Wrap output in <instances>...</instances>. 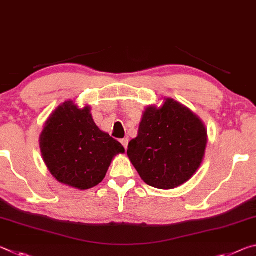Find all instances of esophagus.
<instances>
[{
  "mask_svg": "<svg viewBox=\"0 0 256 256\" xmlns=\"http://www.w3.org/2000/svg\"><path fill=\"white\" fill-rule=\"evenodd\" d=\"M120 142H121V144H122L124 148L126 150H127V148H128V143H129V140H128V138H124V140H121Z\"/></svg>",
  "mask_w": 256,
  "mask_h": 256,
  "instance_id": "esophagus-1",
  "label": "esophagus"
}]
</instances>
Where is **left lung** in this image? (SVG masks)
Returning a JSON list of instances; mask_svg holds the SVG:
<instances>
[{"label":"left lung","mask_w":256,"mask_h":256,"mask_svg":"<svg viewBox=\"0 0 256 256\" xmlns=\"http://www.w3.org/2000/svg\"><path fill=\"white\" fill-rule=\"evenodd\" d=\"M206 144L208 130L200 116L166 98L160 108L146 106L127 154L144 182L158 190H174L196 174Z\"/></svg>","instance_id":"left-lung-1"}]
</instances>
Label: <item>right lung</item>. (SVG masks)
<instances>
[{
	"label": "right lung",
	"mask_w": 256,
	"mask_h": 256,
	"mask_svg": "<svg viewBox=\"0 0 256 256\" xmlns=\"http://www.w3.org/2000/svg\"><path fill=\"white\" fill-rule=\"evenodd\" d=\"M42 156L58 182L85 190L106 177L116 156L124 148L96 126L90 106L66 100L54 110L40 136Z\"/></svg>",
	"instance_id": "1"
}]
</instances>
